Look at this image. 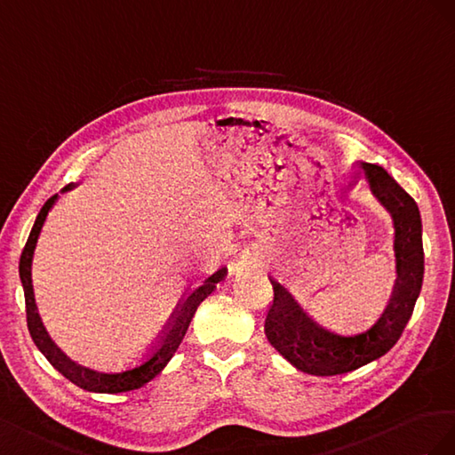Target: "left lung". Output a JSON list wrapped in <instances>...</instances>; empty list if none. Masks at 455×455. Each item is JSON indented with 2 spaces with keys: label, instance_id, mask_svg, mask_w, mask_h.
Masks as SVG:
<instances>
[{
  "label": "left lung",
  "instance_id": "1",
  "mask_svg": "<svg viewBox=\"0 0 455 455\" xmlns=\"http://www.w3.org/2000/svg\"><path fill=\"white\" fill-rule=\"evenodd\" d=\"M371 192L395 223L396 282L383 315L368 331L353 337L335 335L308 318L290 291L270 278L272 305L265 316L268 343L291 366L310 375H339L381 358L395 347L413 313L423 283V240L419 207L383 167L366 164Z\"/></svg>",
  "mask_w": 455,
  "mask_h": 455
}]
</instances>
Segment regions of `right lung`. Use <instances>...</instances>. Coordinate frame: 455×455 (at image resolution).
<instances>
[{"label": "right lung", "mask_w": 455, "mask_h": 455, "mask_svg": "<svg viewBox=\"0 0 455 455\" xmlns=\"http://www.w3.org/2000/svg\"><path fill=\"white\" fill-rule=\"evenodd\" d=\"M74 185L64 187V190L72 188ZM57 194L51 196L44 207L42 212L37 213L36 223L30 230V236L26 240V245L20 255V263H19V275H20V282L24 288V301H26V322H28V331L32 335V339L36 343V347L42 350L44 356L49 360V364L53 366L59 373H62L64 378L68 381H72L74 385H77L84 391H91V393H125V391H135V388H140L145 383H148L150 379H154L158 375L167 362L172 360V356L175 355V350L179 348L180 341L190 326V320L196 313V308L200 307V303L205 299L207 295H212L213 290L217 288V283L227 276V268H219L217 272H213L212 276H207L198 288H194L183 301H180L175 308V313L172 316V320L167 322L165 330L162 331V335L156 339V343L148 348V353L142 356L140 362L137 364L118 370V371H97V370H89L85 366L76 364L62 350L51 341L49 333L45 331L44 323L40 315H37V307L34 301V290H32V257H34V250L37 243V236H40L42 227L45 223V217L51 210V205L55 204Z\"/></svg>", "instance_id": "1"}]
</instances>
